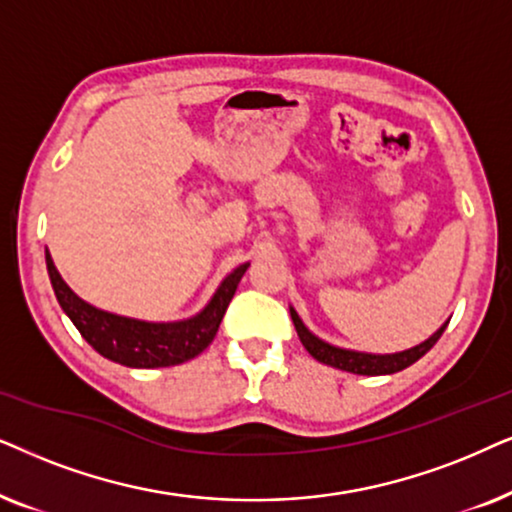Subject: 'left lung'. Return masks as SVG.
<instances>
[{"mask_svg": "<svg viewBox=\"0 0 512 512\" xmlns=\"http://www.w3.org/2000/svg\"><path fill=\"white\" fill-rule=\"evenodd\" d=\"M290 316L292 323H295V330L299 335V342L304 344V349L311 353L318 363L337 367V370L351 372V374H363V377H379V374H393L405 370L412 363H417L421 356H426L428 351L433 349L435 342L442 337L445 332V325H440L438 330L433 332L426 342H421L412 349L398 351V353H367V351H353V349H342V346H335L325 339H320L313 335L309 327L304 325V320L299 318V313L295 311V306H290Z\"/></svg>", "mask_w": 512, "mask_h": 512, "instance_id": "left-lung-1", "label": "left lung"}]
</instances>
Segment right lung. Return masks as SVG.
<instances>
[{"mask_svg": "<svg viewBox=\"0 0 512 512\" xmlns=\"http://www.w3.org/2000/svg\"><path fill=\"white\" fill-rule=\"evenodd\" d=\"M250 262L236 267L210 297V302L194 316L182 320H168V323H154V320H140L119 316V313L98 309L88 304L74 292L58 274L51 252L46 250V269L56 292L60 309L67 313L81 337L100 353L102 358L126 367H170L187 363L206 351L217 335L224 311L234 297Z\"/></svg>", "mask_w": 512, "mask_h": 512, "instance_id": "add662e5", "label": "right lung"}]
</instances>
